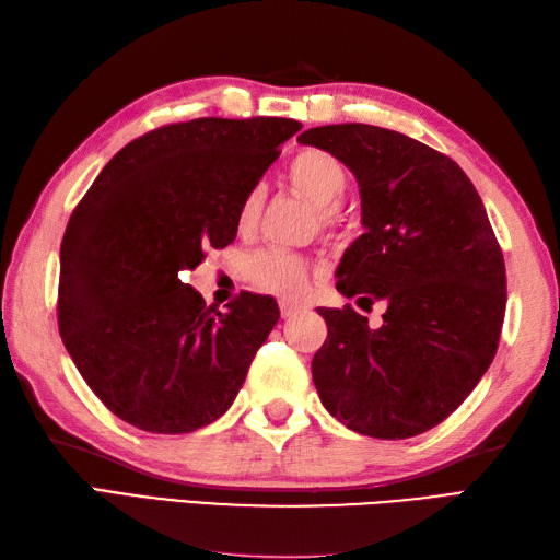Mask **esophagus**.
Returning <instances> with one entry per match:
<instances>
[{
  "label": "esophagus",
  "mask_w": 560,
  "mask_h": 560,
  "mask_svg": "<svg viewBox=\"0 0 560 560\" xmlns=\"http://www.w3.org/2000/svg\"><path fill=\"white\" fill-rule=\"evenodd\" d=\"M279 305H281V317H293V315H298V310H301V307L289 303V301H281Z\"/></svg>",
  "instance_id": "obj_1"
}]
</instances>
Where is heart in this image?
Masks as SVG:
<instances>
[{"mask_svg": "<svg viewBox=\"0 0 560 560\" xmlns=\"http://www.w3.org/2000/svg\"><path fill=\"white\" fill-rule=\"evenodd\" d=\"M289 180L295 192H301L307 202H312L319 210L322 224H331V210L339 207L343 195L348 190L350 176L348 168L341 160H336L334 154L324 150H303L295 154L289 166ZM265 190L253 188L238 210V231L250 233L259 214H262ZM250 279L259 285V289L271 291L285 298H298L307 285L310 267L305 259L298 255L283 253V250H265L257 253L248 265Z\"/></svg>", "mask_w": 560, "mask_h": 560, "instance_id": "heart-1", "label": "heart"}]
</instances>
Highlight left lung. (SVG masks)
Returning a JSON list of instances; mask_svg holds the SVG:
<instances>
[{"label":"left lung","instance_id":"1","mask_svg":"<svg viewBox=\"0 0 560 560\" xmlns=\"http://www.w3.org/2000/svg\"><path fill=\"white\" fill-rule=\"evenodd\" d=\"M353 172L362 229L336 267L358 305L317 312L329 336L312 358L322 406L358 434L408 439L444 422L489 370L505 312V265L482 198L446 154L388 128L317 126L298 136Z\"/></svg>","mask_w":560,"mask_h":560}]
</instances>
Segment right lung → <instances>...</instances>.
<instances>
[{"label": "right lung", "instance_id": "1", "mask_svg": "<svg viewBox=\"0 0 560 560\" xmlns=\"http://www.w3.org/2000/svg\"><path fill=\"white\" fill-rule=\"evenodd\" d=\"M301 124L279 116L172 124L128 142L75 207L61 241L59 331L116 418L188 434L236 400L279 322L271 295L207 307L178 271L226 248L238 210Z\"/></svg>", "mask_w": 560, "mask_h": 560}]
</instances>
